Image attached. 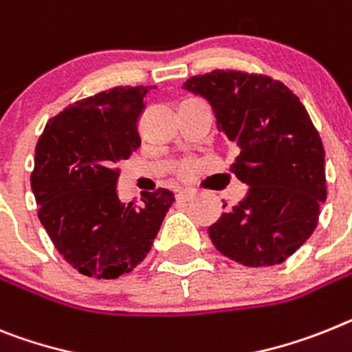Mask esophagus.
Listing matches in <instances>:
<instances>
[{
	"label": "esophagus",
	"mask_w": 352,
	"mask_h": 352,
	"mask_svg": "<svg viewBox=\"0 0 352 352\" xmlns=\"http://www.w3.org/2000/svg\"><path fill=\"white\" fill-rule=\"evenodd\" d=\"M196 197V192L192 190H179L178 194H176V199L178 201H190Z\"/></svg>",
	"instance_id": "obj_1"
}]
</instances>
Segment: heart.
Here are the masks:
<instances>
[{"mask_svg":"<svg viewBox=\"0 0 352 352\" xmlns=\"http://www.w3.org/2000/svg\"><path fill=\"white\" fill-rule=\"evenodd\" d=\"M194 170H196V162L190 160V158H187V160L179 162L176 173H178L182 178H188V176H192V174H194Z\"/></svg>","mask_w":352,"mask_h":352,"instance_id":"obj_1","label":"heart"}]
</instances>
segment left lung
I'll list each match as a JSON object with an SVG mask.
<instances>
[{"label": "left lung", "instance_id": "1", "mask_svg": "<svg viewBox=\"0 0 352 352\" xmlns=\"http://www.w3.org/2000/svg\"><path fill=\"white\" fill-rule=\"evenodd\" d=\"M183 89L210 101L236 151L248 196L208 228L219 253L245 267L283 263L310 239L326 201L324 146L305 104L265 74L215 69Z\"/></svg>", "mask_w": 352, "mask_h": 352}]
</instances>
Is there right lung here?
<instances>
[{"mask_svg": "<svg viewBox=\"0 0 352 352\" xmlns=\"http://www.w3.org/2000/svg\"><path fill=\"white\" fill-rule=\"evenodd\" d=\"M151 87H113L69 104L47 121L35 146L32 190L38 219L65 262L83 276L116 279L147 256L169 188L142 203L119 199L121 160L140 147L137 121Z\"/></svg>", "mask_w": 352, "mask_h": 352, "instance_id": "1", "label": "right lung"}]
</instances>
